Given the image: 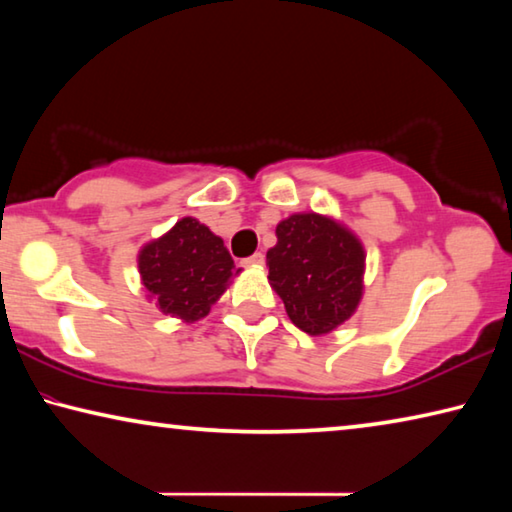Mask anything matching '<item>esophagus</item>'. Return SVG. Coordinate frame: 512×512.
<instances>
[{"instance_id":"obj_1","label":"esophagus","mask_w":512,"mask_h":512,"mask_svg":"<svg viewBox=\"0 0 512 512\" xmlns=\"http://www.w3.org/2000/svg\"><path fill=\"white\" fill-rule=\"evenodd\" d=\"M241 264L244 266H262L264 264V255L262 253H253L246 259H241Z\"/></svg>"}]
</instances>
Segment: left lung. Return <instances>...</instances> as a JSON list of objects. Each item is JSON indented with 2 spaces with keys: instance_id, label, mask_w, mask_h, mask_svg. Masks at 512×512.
<instances>
[{
  "instance_id": "left-lung-1",
  "label": "left lung",
  "mask_w": 512,
  "mask_h": 512,
  "mask_svg": "<svg viewBox=\"0 0 512 512\" xmlns=\"http://www.w3.org/2000/svg\"><path fill=\"white\" fill-rule=\"evenodd\" d=\"M275 237L277 244L266 253L268 280L293 325L316 336L345 323L363 291L361 241L314 212L277 223Z\"/></svg>"
}]
</instances>
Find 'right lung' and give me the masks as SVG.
<instances>
[{"label": "right lung", "mask_w": 512, "mask_h": 512, "mask_svg": "<svg viewBox=\"0 0 512 512\" xmlns=\"http://www.w3.org/2000/svg\"><path fill=\"white\" fill-rule=\"evenodd\" d=\"M239 273L223 239L201 221L185 216L167 235L146 244L140 275L162 314L187 323L203 318Z\"/></svg>", "instance_id": "1"}]
</instances>
